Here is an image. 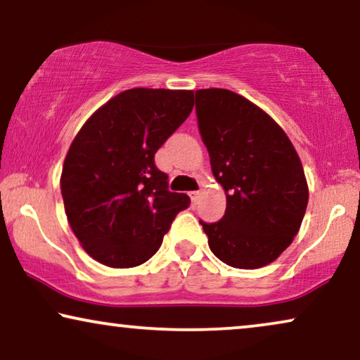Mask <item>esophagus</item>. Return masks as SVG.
<instances>
[{"label":"esophagus","instance_id":"34e87169","mask_svg":"<svg viewBox=\"0 0 360 360\" xmlns=\"http://www.w3.org/2000/svg\"><path fill=\"white\" fill-rule=\"evenodd\" d=\"M190 196H191V201H193V203H198L200 191H198V190H196V191H190Z\"/></svg>","mask_w":360,"mask_h":360}]
</instances>
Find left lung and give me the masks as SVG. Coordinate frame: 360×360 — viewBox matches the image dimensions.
<instances>
[{"instance_id": "1", "label": "left lung", "mask_w": 360, "mask_h": 360, "mask_svg": "<svg viewBox=\"0 0 360 360\" xmlns=\"http://www.w3.org/2000/svg\"><path fill=\"white\" fill-rule=\"evenodd\" d=\"M211 170L226 191L224 216L200 219L211 252L236 269L274 262L292 244L308 205V185L282 127L254 103L223 88L195 91Z\"/></svg>"}]
</instances>
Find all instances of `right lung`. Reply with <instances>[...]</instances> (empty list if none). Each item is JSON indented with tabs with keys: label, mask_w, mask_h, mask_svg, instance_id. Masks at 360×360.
I'll use <instances>...</instances> for the list:
<instances>
[{
	"label": "right lung",
	"mask_w": 360,
	"mask_h": 360,
	"mask_svg": "<svg viewBox=\"0 0 360 360\" xmlns=\"http://www.w3.org/2000/svg\"><path fill=\"white\" fill-rule=\"evenodd\" d=\"M193 110V91L132 88L91 115L63 162L67 219L83 249L115 269L159 250L172 221L190 206L169 190L154 155Z\"/></svg>",
	"instance_id": "1"
}]
</instances>
